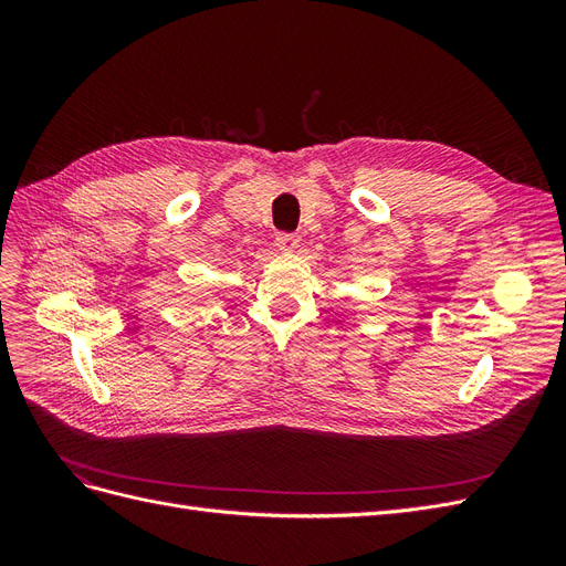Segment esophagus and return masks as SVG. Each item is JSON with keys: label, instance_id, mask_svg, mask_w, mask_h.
<instances>
[{"label": "esophagus", "instance_id": "obj_1", "mask_svg": "<svg viewBox=\"0 0 566 566\" xmlns=\"http://www.w3.org/2000/svg\"><path fill=\"white\" fill-rule=\"evenodd\" d=\"M297 245H300V235H297V233L281 231V233L276 235V248L283 250V252H293V250H297Z\"/></svg>", "mask_w": 566, "mask_h": 566}]
</instances>
